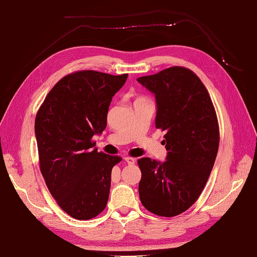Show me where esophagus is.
<instances>
[{"instance_id": "1", "label": "esophagus", "mask_w": 257, "mask_h": 257, "mask_svg": "<svg viewBox=\"0 0 257 257\" xmlns=\"http://www.w3.org/2000/svg\"><path fill=\"white\" fill-rule=\"evenodd\" d=\"M124 161L126 162L128 165H134L135 164V158H133V157H124Z\"/></svg>"}]
</instances>
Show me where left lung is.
I'll return each mask as SVG.
<instances>
[{
  "instance_id": "left-lung-1",
  "label": "left lung",
  "mask_w": 257,
  "mask_h": 257,
  "mask_svg": "<svg viewBox=\"0 0 257 257\" xmlns=\"http://www.w3.org/2000/svg\"><path fill=\"white\" fill-rule=\"evenodd\" d=\"M138 81L155 95V125L166 132L165 162L139 159L141 202L152 213L175 216L206 186L219 148V125L208 91L195 73L172 67Z\"/></svg>"
}]
</instances>
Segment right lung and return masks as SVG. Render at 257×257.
I'll return each instance as SVG.
<instances>
[{
    "label": "right lung",
    "instance_id": "add662e5",
    "mask_svg": "<svg viewBox=\"0 0 257 257\" xmlns=\"http://www.w3.org/2000/svg\"><path fill=\"white\" fill-rule=\"evenodd\" d=\"M126 79V73H71L54 85L37 112L42 175L59 207L75 219H92L107 203L112 168L121 157L99 153L92 138L105 130L113 95Z\"/></svg>",
    "mask_w": 257,
    "mask_h": 257
}]
</instances>
